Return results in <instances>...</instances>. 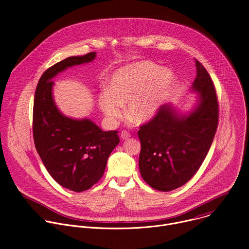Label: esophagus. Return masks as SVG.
Here are the masks:
<instances>
[{"label":"esophagus","mask_w":249,"mask_h":249,"mask_svg":"<svg viewBox=\"0 0 249 249\" xmlns=\"http://www.w3.org/2000/svg\"><path fill=\"white\" fill-rule=\"evenodd\" d=\"M120 137H121L123 140H127V139H129V138L131 137V135H130L129 132L123 130V131L120 133Z\"/></svg>","instance_id":"obj_1"}]
</instances>
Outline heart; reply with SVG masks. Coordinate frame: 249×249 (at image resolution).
Here are the masks:
<instances>
[{
    "label": "heart",
    "instance_id": "obj_1",
    "mask_svg": "<svg viewBox=\"0 0 249 249\" xmlns=\"http://www.w3.org/2000/svg\"><path fill=\"white\" fill-rule=\"evenodd\" d=\"M174 75L168 68L149 61L126 65L112 75L107 91L99 95V106L105 117L114 122L122 117L121 106L126 104L125 118L133 124L151 120L170 92Z\"/></svg>",
    "mask_w": 249,
    "mask_h": 249
}]
</instances>
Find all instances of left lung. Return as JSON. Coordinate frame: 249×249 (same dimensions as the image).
<instances>
[{
  "mask_svg": "<svg viewBox=\"0 0 249 249\" xmlns=\"http://www.w3.org/2000/svg\"><path fill=\"white\" fill-rule=\"evenodd\" d=\"M196 78L191 90L196 104L185 113L171 103L138 131L141 141L139 168L154 189L171 191L188 182L203 163L215 137L219 105L216 89L203 65L195 60Z\"/></svg>",
  "mask_w": 249,
  "mask_h": 249,
  "instance_id": "obj_1",
  "label": "left lung"
}]
</instances>
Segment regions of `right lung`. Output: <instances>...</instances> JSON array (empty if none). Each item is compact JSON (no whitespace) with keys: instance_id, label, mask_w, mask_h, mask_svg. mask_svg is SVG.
<instances>
[{"instance_id":"1","label":"right lung","mask_w":249,"mask_h":249,"mask_svg":"<svg viewBox=\"0 0 249 249\" xmlns=\"http://www.w3.org/2000/svg\"><path fill=\"white\" fill-rule=\"evenodd\" d=\"M95 52L68 57L47 69L34 95L33 139L53 179L75 192L89 189L103 175L108 157L119 144L117 131H102L89 118L64 115L53 98L52 81L68 68L92 62Z\"/></svg>"}]
</instances>
